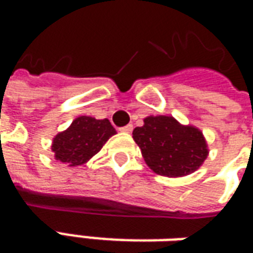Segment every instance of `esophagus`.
Segmentation results:
<instances>
[{"instance_id":"34e87169","label":"esophagus","mask_w":253,"mask_h":253,"mask_svg":"<svg viewBox=\"0 0 253 253\" xmlns=\"http://www.w3.org/2000/svg\"><path fill=\"white\" fill-rule=\"evenodd\" d=\"M121 131H123V132H131L132 131V125H127V126L122 127Z\"/></svg>"}]
</instances>
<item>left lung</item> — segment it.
<instances>
[{
    "label": "left lung",
    "instance_id": "obj_1",
    "mask_svg": "<svg viewBox=\"0 0 253 253\" xmlns=\"http://www.w3.org/2000/svg\"><path fill=\"white\" fill-rule=\"evenodd\" d=\"M132 138L149 168L161 176L190 175L209 154L202 132L192 126H181L172 116H149L142 127L134 128Z\"/></svg>",
    "mask_w": 253,
    "mask_h": 253
}]
</instances>
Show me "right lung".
Masks as SVG:
<instances>
[{
  "label": "right lung",
  "instance_id": "1",
  "mask_svg": "<svg viewBox=\"0 0 253 253\" xmlns=\"http://www.w3.org/2000/svg\"><path fill=\"white\" fill-rule=\"evenodd\" d=\"M116 134L108 119L80 116L70 127L59 132L52 141V152L61 163L76 167L86 163L99 153L111 135Z\"/></svg>",
  "mask_w": 253,
  "mask_h": 253
}]
</instances>
